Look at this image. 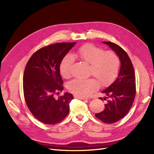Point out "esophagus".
I'll use <instances>...</instances> for the list:
<instances>
[{
  "label": "esophagus",
  "instance_id": "34e87169",
  "mask_svg": "<svg viewBox=\"0 0 154 154\" xmlns=\"http://www.w3.org/2000/svg\"><path fill=\"white\" fill-rule=\"evenodd\" d=\"M75 98H77V99L83 100H87V99H87V98L82 97H79V96H75Z\"/></svg>",
  "mask_w": 154,
  "mask_h": 154
}]
</instances>
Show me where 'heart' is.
<instances>
[{"label":"heart","mask_w":154,"mask_h":154,"mask_svg":"<svg viewBox=\"0 0 154 154\" xmlns=\"http://www.w3.org/2000/svg\"><path fill=\"white\" fill-rule=\"evenodd\" d=\"M73 56L78 57L90 64V75L99 81L101 85L110 83L117 75L120 67V60L115 52L104 51L102 48L91 44L83 45L75 51ZM73 58L66 55L62 59L60 65L61 75L64 78L71 76V67ZM97 81L90 79L77 78L68 83V89L75 95L87 97L98 88Z\"/></svg>","instance_id":"1"}]
</instances>
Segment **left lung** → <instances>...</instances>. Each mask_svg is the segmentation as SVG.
I'll return each mask as SVG.
<instances>
[{
  "instance_id": "left-lung-1",
  "label": "left lung",
  "mask_w": 154,
  "mask_h": 154,
  "mask_svg": "<svg viewBox=\"0 0 154 154\" xmlns=\"http://www.w3.org/2000/svg\"><path fill=\"white\" fill-rule=\"evenodd\" d=\"M115 52L120 61V69L115 81L103 90L105 100L104 110L95 114L102 122L112 124L122 119L129 112L136 95L135 73L131 60L126 52L119 45L110 42H103Z\"/></svg>"
}]
</instances>
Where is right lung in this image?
Returning <instances> with one entry per match:
<instances>
[{"label": "right lung", "instance_id": "add662e5", "mask_svg": "<svg viewBox=\"0 0 154 154\" xmlns=\"http://www.w3.org/2000/svg\"><path fill=\"white\" fill-rule=\"evenodd\" d=\"M76 42L51 44L35 51L26 66L23 89L29 110L40 122L55 124L69 112L73 96L69 93L55 97L63 91L61 61Z\"/></svg>", "mask_w": 154, "mask_h": 154}]
</instances>
